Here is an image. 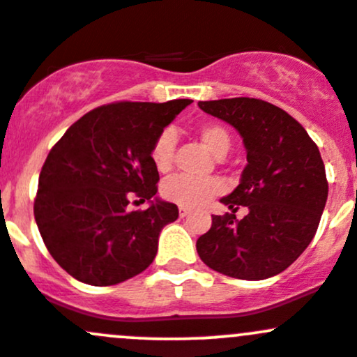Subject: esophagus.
<instances>
[{"label":"esophagus","instance_id":"obj_1","mask_svg":"<svg viewBox=\"0 0 357 357\" xmlns=\"http://www.w3.org/2000/svg\"><path fill=\"white\" fill-rule=\"evenodd\" d=\"M190 214V208L186 207H179V218H186Z\"/></svg>","mask_w":357,"mask_h":357}]
</instances>
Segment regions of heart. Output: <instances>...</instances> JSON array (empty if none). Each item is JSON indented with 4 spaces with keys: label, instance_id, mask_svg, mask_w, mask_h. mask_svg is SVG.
I'll return each instance as SVG.
<instances>
[{
    "label": "heart",
    "instance_id": "obj_1",
    "mask_svg": "<svg viewBox=\"0 0 357 357\" xmlns=\"http://www.w3.org/2000/svg\"><path fill=\"white\" fill-rule=\"evenodd\" d=\"M199 138L205 149L214 157L221 158L229 150V135L218 124H205L199 129ZM174 135L164 131L158 135L152 146V162L157 171H169L174 153ZM222 190V183L215 178H190V176H172L162 185V197L167 202L181 207H200L208 199Z\"/></svg>",
    "mask_w": 357,
    "mask_h": 357
}]
</instances>
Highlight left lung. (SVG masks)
<instances>
[{
    "label": "left lung",
    "instance_id": "obj_1",
    "mask_svg": "<svg viewBox=\"0 0 357 357\" xmlns=\"http://www.w3.org/2000/svg\"><path fill=\"white\" fill-rule=\"evenodd\" d=\"M238 131L247 152L240 185L221 204L197 240L200 259L214 271L240 280H266L287 268L314 238L328 199L325 164L316 143L285 110L257 98L199 102ZM238 204L249 214L240 222Z\"/></svg>",
    "mask_w": 357,
    "mask_h": 357
}]
</instances>
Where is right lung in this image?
I'll use <instances>...</instances> for the list:
<instances>
[{"label": "right lung", "mask_w": 357, "mask_h": 357, "mask_svg": "<svg viewBox=\"0 0 357 357\" xmlns=\"http://www.w3.org/2000/svg\"><path fill=\"white\" fill-rule=\"evenodd\" d=\"M193 100L121 102L82 115L46 157L34 218L52 257L75 280L109 287L145 271L178 207L155 197L152 146ZM132 196L146 211H127Z\"/></svg>", "instance_id": "add662e5"}]
</instances>
